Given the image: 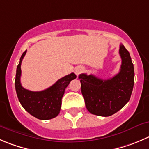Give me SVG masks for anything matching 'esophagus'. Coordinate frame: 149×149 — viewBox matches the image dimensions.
Masks as SVG:
<instances>
[{"label": "esophagus", "mask_w": 149, "mask_h": 149, "mask_svg": "<svg viewBox=\"0 0 149 149\" xmlns=\"http://www.w3.org/2000/svg\"><path fill=\"white\" fill-rule=\"evenodd\" d=\"M83 70H84V69H83V68H81V67H77V68L75 69V73L78 76V75H79L83 71Z\"/></svg>", "instance_id": "obj_1"}]
</instances>
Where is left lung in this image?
<instances>
[{"label": "left lung", "instance_id": "8db88e82", "mask_svg": "<svg viewBox=\"0 0 149 149\" xmlns=\"http://www.w3.org/2000/svg\"><path fill=\"white\" fill-rule=\"evenodd\" d=\"M119 54L122 59L120 72L111 79L104 80L92 74L79 75L85 106L91 114L110 116L130 99L134 82V65L129 51L122 44Z\"/></svg>", "mask_w": 149, "mask_h": 149}]
</instances>
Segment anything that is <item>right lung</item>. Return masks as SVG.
<instances>
[{"instance_id": "add662e5", "label": "right lung", "mask_w": 149, "mask_h": 149, "mask_svg": "<svg viewBox=\"0 0 149 149\" xmlns=\"http://www.w3.org/2000/svg\"><path fill=\"white\" fill-rule=\"evenodd\" d=\"M26 54L23 52L17 67L15 77V90L17 95L23 107L34 117L40 120H49L59 115L62 105V98L65 88L69 83L76 78L71 73L59 79L56 82L42 91H30L23 88L20 83L22 60Z\"/></svg>"}]
</instances>
